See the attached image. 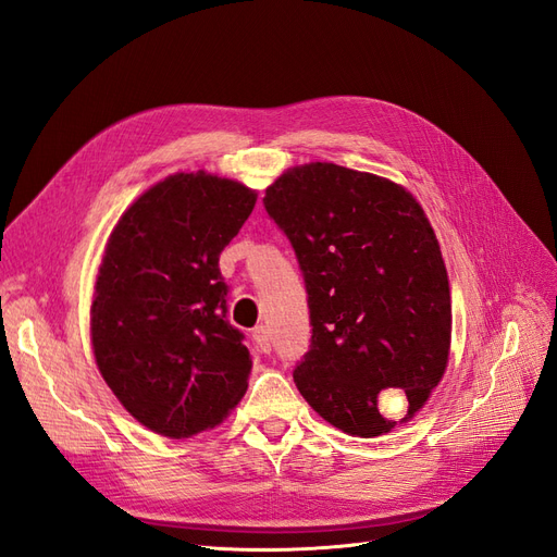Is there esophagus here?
Instances as JSON below:
<instances>
[{
    "instance_id": "34e87169",
    "label": "esophagus",
    "mask_w": 557,
    "mask_h": 557,
    "mask_svg": "<svg viewBox=\"0 0 557 557\" xmlns=\"http://www.w3.org/2000/svg\"><path fill=\"white\" fill-rule=\"evenodd\" d=\"M252 337H255V343L259 345V349H261L263 354H271V349H273V337H271V331H268V326H257L255 333H252Z\"/></svg>"
}]
</instances>
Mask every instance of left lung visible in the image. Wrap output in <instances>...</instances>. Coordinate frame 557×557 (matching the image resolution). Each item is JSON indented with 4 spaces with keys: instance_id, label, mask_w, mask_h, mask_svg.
<instances>
[{
    "instance_id": "left-lung-1",
    "label": "left lung",
    "mask_w": 557,
    "mask_h": 557,
    "mask_svg": "<svg viewBox=\"0 0 557 557\" xmlns=\"http://www.w3.org/2000/svg\"><path fill=\"white\" fill-rule=\"evenodd\" d=\"M263 208L289 238L308 292L312 337L294 368L300 396L358 437L396 425L380 411L386 388L405 391V419L414 417L451 343L446 268L414 196L317 161L277 177Z\"/></svg>"
}]
</instances>
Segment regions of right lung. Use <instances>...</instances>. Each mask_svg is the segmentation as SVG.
I'll return each mask as SVG.
<instances>
[{
	"instance_id": "obj_1",
	"label": "right lung",
	"mask_w": 557,
	"mask_h": 557,
	"mask_svg": "<svg viewBox=\"0 0 557 557\" xmlns=\"http://www.w3.org/2000/svg\"><path fill=\"white\" fill-rule=\"evenodd\" d=\"M255 203L240 183L177 173L143 194L106 245L95 358L117 400L159 435L201 433L245 396L252 354L226 319L220 255Z\"/></svg>"
}]
</instances>
